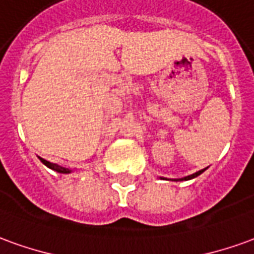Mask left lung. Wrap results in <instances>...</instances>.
<instances>
[{"mask_svg":"<svg viewBox=\"0 0 254 254\" xmlns=\"http://www.w3.org/2000/svg\"><path fill=\"white\" fill-rule=\"evenodd\" d=\"M202 172H205V169L199 170V172H196V173H194V175H190V176H186V177H183V179H179V180H190V179H194V177L199 176ZM176 182H177V180H176Z\"/></svg>","mask_w":254,"mask_h":254,"instance_id":"obj_1","label":"left lung"}]
</instances>
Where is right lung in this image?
I'll list each match as a JSON object with an SVG mask.
<instances>
[{
    "label": "right lung",
    "instance_id": "1",
    "mask_svg": "<svg viewBox=\"0 0 254 254\" xmlns=\"http://www.w3.org/2000/svg\"><path fill=\"white\" fill-rule=\"evenodd\" d=\"M40 159H41V162L45 165V166H48L49 169L56 170V172H59V173H71V170L67 169V168H62V166H59V165L52 164V162H49V161L44 159V158H40Z\"/></svg>",
    "mask_w": 254,
    "mask_h": 254
}]
</instances>
